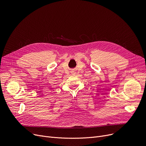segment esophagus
<instances>
[{
    "label": "esophagus",
    "mask_w": 146,
    "mask_h": 146,
    "mask_svg": "<svg viewBox=\"0 0 146 146\" xmlns=\"http://www.w3.org/2000/svg\"><path fill=\"white\" fill-rule=\"evenodd\" d=\"M73 74H75V73H73Z\"/></svg>",
    "instance_id": "obj_1"
}]
</instances>
